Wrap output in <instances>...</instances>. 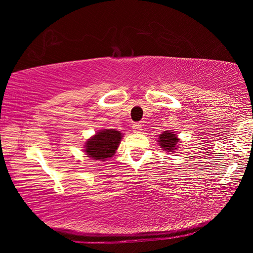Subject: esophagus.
Masks as SVG:
<instances>
[{"mask_svg": "<svg viewBox=\"0 0 253 253\" xmlns=\"http://www.w3.org/2000/svg\"><path fill=\"white\" fill-rule=\"evenodd\" d=\"M132 131H134L135 134H138V132L142 131V125H140V124H134V126H132Z\"/></svg>", "mask_w": 253, "mask_h": 253, "instance_id": "esophagus-1", "label": "esophagus"}]
</instances>
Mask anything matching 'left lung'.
<instances>
[{
    "instance_id": "1",
    "label": "left lung",
    "mask_w": 253,
    "mask_h": 253,
    "mask_svg": "<svg viewBox=\"0 0 253 253\" xmlns=\"http://www.w3.org/2000/svg\"><path fill=\"white\" fill-rule=\"evenodd\" d=\"M157 144L158 146H161V149H163V151L173 154L179 148L181 139H179L178 136L173 131H164L158 135Z\"/></svg>"
}]
</instances>
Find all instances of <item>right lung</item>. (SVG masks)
<instances>
[{
    "mask_svg": "<svg viewBox=\"0 0 253 253\" xmlns=\"http://www.w3.org/2000/svg\"><path fill=\"white\" fill-rule=\"evenodd\" d=\"M123 134L117 129H101L87 139L84 153L91 160L105 162L113 157L122 142Z\"/></svg>",
    "mask_w": 253,
    "mask_h": 253,
    "instance_id": "right-lung-1",
    "label": "right lung"
}]
</instances>
